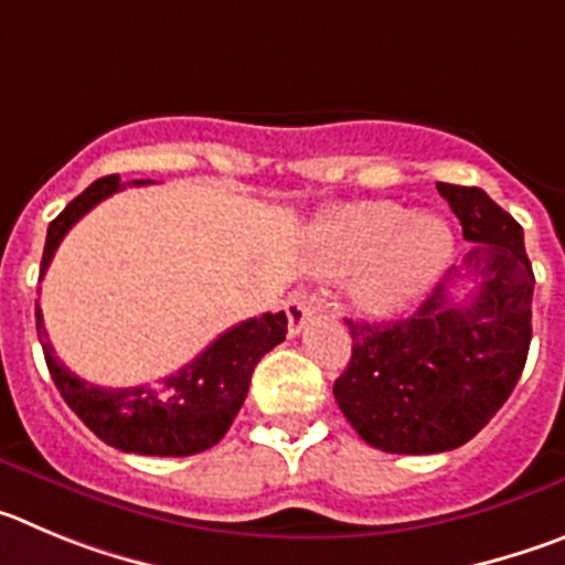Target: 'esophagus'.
<instances>
[{
  "label": "esophagus",
  "mask_w": 565,
  "mask_h": 565,
  "mask_svg": "<svg viewBox=\"0 0 565 565\" xmlns=\"http://www.w3.org/2000/svg\"><path fill=\"white\" fill-rule=\"evenodd\" d=\"M284 312H287L289 334H298L303 327H307V320L312 318L315 298L307 292H292L287 298V303H284Z\"/></svg>",
  "instance_id": "34e87169"
}]
</instances>
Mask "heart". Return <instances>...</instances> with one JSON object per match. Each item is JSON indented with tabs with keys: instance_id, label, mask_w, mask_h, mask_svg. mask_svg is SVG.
<instances>
[{
	"instance_id": "heart-1",
	"label": "heart",
	"mask_w": 565,
	"mask_h": 565,
	"mask_svg": "<svg viewBox=\"0 0 565 565\" xmlns=\"http://www.w3.org/2000/svg\"><path fill=\"white\" fill-rule=\"evenodd\" d=\"M318 273H352L349 295L363 312L385 315L428 289L454 258L445 216L408 213L399 202L360 200L332 207L309 236Z\"/></svg>"
}]
</instances>
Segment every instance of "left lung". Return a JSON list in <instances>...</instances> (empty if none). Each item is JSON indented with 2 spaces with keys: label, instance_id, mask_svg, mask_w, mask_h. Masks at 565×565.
<instances>
[{
  "label": "left lung",
  "instance_id": "8db88e82",
  "mask_svg": "<svg viewBox=\"0 0 565 565\" xmlns=\"http://www.w3.org/2000/svg\"><path fill=\"white\" fill-rule=\"evenodd\" d=\"M439 194L470 242L461 270L447 273L411 318L349 323L352 358L334 399L360 439L385 454H441L470 441L510 399L532 340L535 276L523 231L481 188ZM472 280L465 305L452 289Z\"/></svg>",
  "mask_w": 565,
  "mask_h": 565
}]
</instances>
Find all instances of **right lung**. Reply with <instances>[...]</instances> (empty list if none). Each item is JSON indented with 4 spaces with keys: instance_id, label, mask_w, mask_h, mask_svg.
I'll return each mask as SVG.
<instances>
[{
    "instance_id": "1",
    "label": "right lung",
    "mask_w": 565,
    "mask_h": 565,
    "mask_svg": "<svg viewBox=\"0 0 565 565\" xmlns=\"http://www.w3.org/2000/svg\"><path fill=\"white\" fill-rule=\"evenodd\" d=\"M146 182L151 180H135V185ZM120 188L124 185L118 174L100 177L50 222L42 276L70 227ZM35 329L55 388L98 439L124 454L194 456L227 434L245 403L253 369L287 334V315L264 312L262 318L242 320L180 371L157 380L154 385H137V388H100L75 377L55 358L39 301H35Z\"/></svg>"
}]
</instances>
